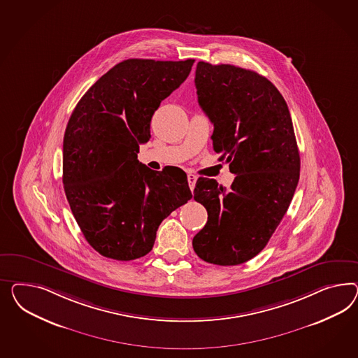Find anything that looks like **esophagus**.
Segmentation results:
<instances>
[{
    "instance_id": "34e87169",
    "label": "esophagus",
    "mask_w": 358,
    "mask_h": 358,
    "mask_svg": "<svg viewBox=\"0 0 358 358\" xmlns=\"http://www.w3.org/2000/svg\"><path fill=\"white\" fill-rule=\"evenodd\" d=\"M187 182H189L190 189L194 190V187H195V182H196V177H195L194 174H189V176H187Z\"/></svg>"
}]
</instances>
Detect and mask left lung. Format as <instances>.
I'll return each mask as SVG.
<instances>
[{"instance_id":"1","label":"left lung","mask_w":358,"mask_h":358,"mask_svg":"<svg viewBox=\"0 0 358 358\" xmlns=\"http://www.w3.org/2000/svg\"><path fill=\"white\" fill-rule=\"evenodd\" d=\"M198 103L213 124V150L236 174L229 190L198 178L194 199L208 220L193 238L204 262L236 266L264 249L289 207L300 154L289 109L267 78L233 65L198 62Z\"/></svg>"}]
</instances>
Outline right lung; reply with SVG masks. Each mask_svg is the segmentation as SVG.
I'll use <instances>...</instances> for the list:
<instances>
[{
    "mask_svg": "<svg viewBox=\"0 0 358 358\" xmlns=\"http://www.w3.org/2000/svg\"><path fill=\"white\" fill-rule=\"evenodd\" d=\"M194 59L130 58L79 100L64 136L62 182L88 243L103 257L133 261L152 250L160 222L192 199L185 172L139 163L155 110L180 87Z\"/></svg>",
    "mask_w": 358,
    "mask_h": 358,
    "instance_id": "obj_1",
    "label": "right lung"
}]
</instances>
